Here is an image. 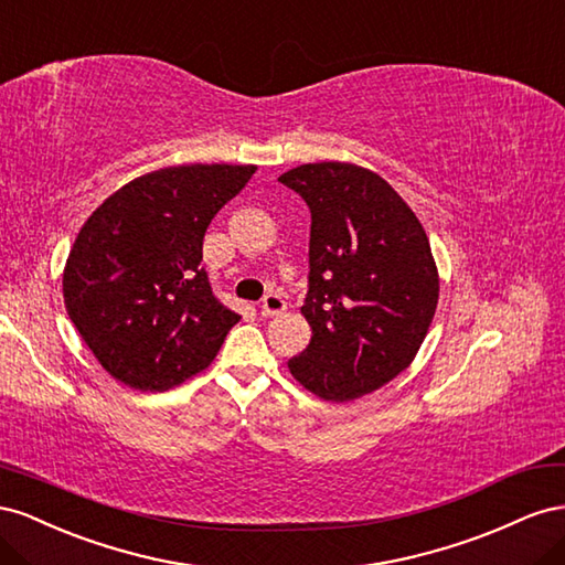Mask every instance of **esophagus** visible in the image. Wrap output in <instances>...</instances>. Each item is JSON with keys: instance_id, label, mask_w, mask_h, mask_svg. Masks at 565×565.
I'll list each match as a JSON object with an SVG mask.
<instances>
[{"instance_id": "1", "label": "esophagus", "mask_w": 565, "mask_h": 565, "mask_svg": "<svg viewBox=\"0 0 565 565\" xmlns=\"http://www.w3.org/2000/svg\"><path fill=\"white\" fill-rule=\"evenodd\" d=\"M286 310V300L277 294V291H269L265 298H263V305H260V312L263 317H277Z\"/></svg>"}]
</instances>
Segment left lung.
Wrapping results in <instances>:
<instances>
[{
  "mask_svg": "<svg viewBox=\"0 0 565 565\" xmlns=\"http://www.w3.org/2000/svg\"><path fill=\"white\" fill-rule=\"evenodd\" d=\"M279 182L312 215L300 308L312 338L288 369L331 402L374 393L412 364L438 308L428 236L399 193L366 168L308 163Z\"/></svg>",
  "mask_w": 565,
  "mask_h": 565,
  "instance_id": "8db88e82",
  "label": "left lung"
}]
</instances>
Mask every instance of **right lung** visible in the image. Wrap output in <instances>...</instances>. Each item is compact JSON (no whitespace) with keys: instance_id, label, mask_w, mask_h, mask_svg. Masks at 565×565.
<instances>
[{"instance_id":"right-lung-1","label":"right lung","mask_w":565,"mask_h":565,"mask_svg":"<svg viewBox=\"0 0 565 565\" xmlns=\"http://www.w3.org/2000/svg\"><path fill=\"white\" fill-rule=\"evenodd\" d=\"M255 170L196 163L141 174L83 224L63 269V302L113 379L160 393L215 360L241 317L213 296L203 236Z\"/></svg>"}]
</instances>
